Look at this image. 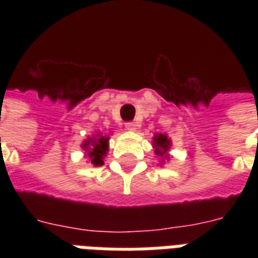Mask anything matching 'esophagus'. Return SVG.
<instances>
[{"label":"esophagus","mask_w":258,"mask_h":258,"mask_svg":"<svg viewBox=\"0 0 258 258\" xmlns=\"http://www.w3.org/2000/svg\"><path fill=\"white\" fill-rule=\"evenodd\" d=\"M124 125H125V128L128 130V131H135V130L138 128V124L135 123V121H127Z\"/></svg>","instance_id":"34e87169"}]
</instances>
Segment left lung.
Wrapping results in <instances>:
<instances>
[{"instance_id": "obj_1", "label": "left lung", "mask_w": 258, "mask_h": 258, "mask_svg": "<svg viewBox=\"0 0 258 258\" xmlns=\"http://www.w3.org/2000/svg\"><path fill=\"white\" fill-rule=\"evenodd\" d=\"M170 139H167L166 135H162V134H157L155 137H154V146H155V154H157L158 157H167L166 153H167V150L170 149Z\"/></svg>"}]
</instances>
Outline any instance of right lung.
Listing matches in <instances>:
<instances>
[{
  "label": "right lung",
  "mask_w": 258,
  "mask_h": 258,
  "mask_svg": "<svg viewBox=\"0 0 258 258\" xmlns=\"http://www.w3.org/2000/svg\"><path fill=\"white\" fill-rule=\"evenodd\" d=\"M97 139H88L86 143L83 145V147L88 151V157L95 166L103 165V158L105 157V154L108 151V138L100 137L97 134ZM91 147L89 148V146Z\"/></svg>",
  "instance_id": "obj_1"
}]
</instances>
